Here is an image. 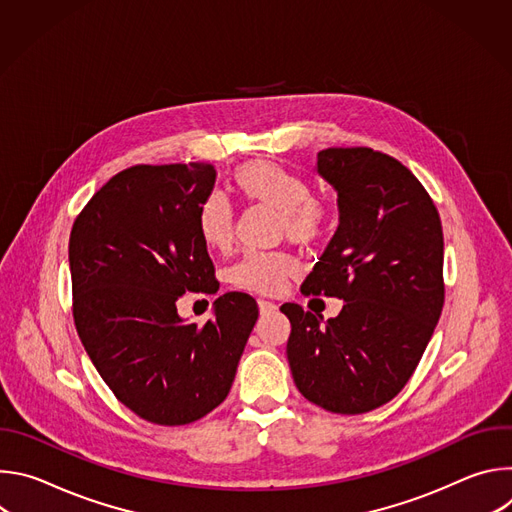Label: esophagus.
<instances>
[{
	"label": "esophagus",
	"mask_w": 512,
	"mask_h": 512,
	"mask_svg": "<svg viewBox=\"0 0 512 512\" xmlns=\"http://www.w3.org/2000/svg\"><path fill=\"white\" fill-rule=\"evenodd\" d=\"M257 304H259V312H261L263 316H267V314H273V312L277 310V306H275L273 302H267V300H259Z\"/></svg>",
	"instance_id": "obj_1"
}]
</instances>
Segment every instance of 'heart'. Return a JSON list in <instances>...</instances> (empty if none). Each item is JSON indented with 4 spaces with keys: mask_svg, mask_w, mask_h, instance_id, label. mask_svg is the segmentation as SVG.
Here are the masks:
<instances>
[{
    "mask_svg": "<svg viewBox=\"0 0 512 512\" xmlns=\"http://www.w3.org/2000/svg\"><path fill=\"white\" fill-rule=\"evenodd\" d=\"M231 184L245 202L271 206L279 212V231L287 241L308 247L324 239L330 227V206L312 194V182L279 162L255 160L239 166ZM196 231L214 251H227L235 237V214L221 194L206 196L196 210ZM296 265L283 253H247L229 273L235 287L261 296L283 289Z\"/></svg>",
    "mask_w": 512,
    "mask_h": 512,
    "instance_id": "1",
    "label": "heart"
}]
</instances>
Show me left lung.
<instances>
[{
  "instance_id": "8db88e82",
  "label": "left lung",
  "mask_w": 512,
  "mask_h": 512,
  "mask_svg": "<svg viewBox=\"0 0 512 512\" xmlns=\"http://www.w3.org/2000/svg\"><path fill=\"white\" fill-rule=\"evenodd\" d=\"M318 174L338 192L340 225L302 294L344 306L322 322L283 304L287 360L308 401L356 415L389 403L417 369L444 308V233L421 182L383 152L322 150Z\"/></svg>"
}]
</instances>
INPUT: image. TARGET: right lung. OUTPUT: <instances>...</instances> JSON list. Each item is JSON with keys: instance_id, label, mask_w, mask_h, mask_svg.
Here are the masks:
<instances>
[{"instance_id": "obj_1", "label": "right lung", "mask_w": 512, "mask_h": 512, "mask_svg": "<svg viewBox=\"0 0 512 512\" xmlns=\"http://www.w3.org/2000/svg\"><path fill=\"white\" fill-rule=\"evenodd\" d=\"M210 164H139L115 174L75 218L68 241L72 316L101 379L135 415L186 425L221 405L257 322V302L229 291L204 326L184 324L186 291L216 294L196 231Z\"/></svg>"}]
</instances>
